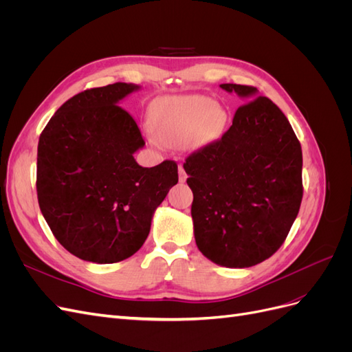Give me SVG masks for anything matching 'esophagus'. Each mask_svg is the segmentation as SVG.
<instances>
[{
  "label": "esophagus",
  "instance_id": "esophagus-1",
  "mask_svg": "<svg viewBox=\"0 0 352 352\" xmlns=\"http://www.w3.org/2000/svg\"><path fill=\"white\" fill-rule=\"evenodd\" d=\"M186 179H188V176H186V172H185L184 166L179 164V182L184 184V182H186Z\"/></svg>",
  "mask_w": 352,
  "mask_h": 352
}]
</instances>
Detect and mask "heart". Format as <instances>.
Segmentation results:
<instances>
[{
  "mask_svg": "<svg viewBox=\"0 0 352 352\" xmlns=\"http://www.w3.org/2000/svg\"><path fill=\"white\" fill-rule=\"evenodd\" d=\"M228 114L206 95L164 97L153 104L151 123L160 141L167 145L184 142L201 148L220 136Z\"/></svg>",
  "mask_w": 352,
  "mask_h": 352,
  "instance_id": "1",
  "label": "heart"
}]
</instances>
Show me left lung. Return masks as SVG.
<instances>
[{
	"label": "left lung",
	"mask_w": 352,
	"mask_h": 352,
	"mask_svg": "<svg viewBox=\"0 0 352 352\" xmlns=\"http://www.w3.org/2000/svg\"><path fill=\"white\" fill-rule=\"evenodd\" d=\"M220 88L243 105L184 168L198 250L223 267L245 269L272 257L289 233L302 199V151L286 116L257 88Z\"/></svg>",
	"instance_id": "1"
}]
</instances>
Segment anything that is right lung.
Here are the masks:
<instances>
[{
	"label": "right lung",
	"mask_w": 352,
	"mask_h": 352,
	"mask_svg": "<svg viewBox=\"0 0 352 352\" xmlns=\"http://www.w3.org/2000/svg\"><path fill=\"white\" fill-rule=\"evenodd\" d=\"M140 89L116 82L74 95L39 136V208L56 239L80 260L110 264L129 258L179 180L175 162L141 167L133 157L145 142L119 104Z\"/></svg>",
	"instance_id": "1"
}]
</instances>
